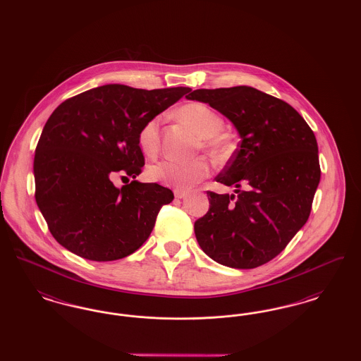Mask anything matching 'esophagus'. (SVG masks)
<instances>
[{"label":"esophagus","mask_w":361,"mask_h":361,"mask_svg":"<svg viewBox=\"0 0 361 361\" xmlns=\"http://www.w3.org/2000/svg\"><path fill=\"white\" fill-rule=\"evenodd\" d=\"M187 196V192L185 190H181V189H176L174 190V197L176 199H184Z\"/></svg>","instance_id":"34e87169"}]
</instances>
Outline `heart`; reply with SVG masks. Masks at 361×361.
Returning a JSON list of instances; mask_svg holds the SVG:
<instances>
[{"label": "heart", "instance_id": "1", "mask_svg": "<svg viewBox=\"0 0 361 361\" xmlns=\"http://www.w3.org/2000/svg\"><path fill=\"white\" fill-rule=\"evenodd\" d=\"M180 118L193 127V130L204 137V146L212 153L219 154L224 143L218 134L224 127V121L209 106L203 103H190L180 109ZM161 118L155 116L146 121L137 135L140 152L147 157H154L159 147ZM209 172L206 158H195L190 161L164 159L147 168V177L169 187L189 188L202 181Z\"/></svg>", "mask_w": 361, "mask_h": 361}]
</instances>
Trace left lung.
I'll list each match as a JSON object with an SVG mask.
<instances>
[{
  "label": "left lung",
  "instance_id": "left-lung-1",
  "mask_svg": "<svg viewBox=\"0 0 361 361\" xmlns=\"http://www.w3.org/2000/svg\"><path fill=\"white\" fill-rule=\"evenodd\" d=\"M185 97L209 104L240 137L216 176L234 193L207 192L209 209L195 222L196 240L224 267L257 268L284 250L309 219L321 178L315 135L290 104L250 86L197 89Z\"/></svg>",
  "mask_w": 361,
  "mask_h": 361
}]
</instances>
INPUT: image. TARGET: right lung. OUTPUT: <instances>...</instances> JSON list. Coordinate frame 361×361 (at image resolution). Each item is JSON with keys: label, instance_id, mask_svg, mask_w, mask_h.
Returning a JSON list of instances; mask_svg holds the SVG:
<instances>
[{"label": "right lung", "instance_id": "add662e5", "mask_svg": "<svg viewBox=\"0 0 361 361\" xmlns=\"http://www.w3.org/2000/svg\"><path fill=\"white\" fill-rule=\"evenodd\" d=\"M192 89L93 87L61 104L46 123L34 159L35 199L52 237L92 261L130 256L149 238L171 189L137 183L145 165L142 126ZM133 176L121 189L111 180Z\"/></svg>", "mask_w": 361, "mask_h": 361}]
</instances>
